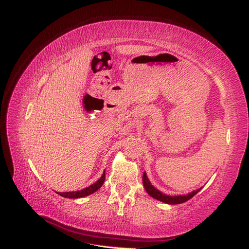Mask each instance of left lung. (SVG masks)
Segmentation results:
<instances>
[{"instance_id":"8db88e82","label":"left lung","mask_w":249,"mask_h":249,"mask_svg":"<svg viewBox=\"0 0 249 249\" xmlns=\"http://www.w3.org/2000/svg\"><path fill=\"white\" fill-rule=\"evenodd\" d=\"M142 181H143V186L146 190V193L149 194L151 197H153L156 200H160L163 203L167 204H179V203H184L188 201L189 199H192L194 196L199 193L202 188H199L197 190H194V192L189 193L187 195H179V196H169L166 194H162L161 192H160L157 188H155L153 185L151 184L150 179L147 178L146 173L143 172V178H142Z\"/></svg>"}]
</instances>
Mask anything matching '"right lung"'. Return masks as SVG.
<instances>
[{"instance_id": "1", "label": "right lung", "mask_w": 249, "mask_h": 249, "mask_svg": "<svg viewBox=\"0 0 249 249\" xmlns=\"http://www.w3.org/2000/svg\"><path fill=\"white\" fill-rule=\"evenodd\" d=\"M105 178H106V174L105 171L103 173V176L98 178V181L95 182L94 184L89 185V187L84 188L82 190H77V192H71V193H57L60 196L64 198H71V199H77V198H82V197H87V196L91 195L93 193L96 192L100 187H102V185L105 182Z\"/></svg>"}]
</instances>
